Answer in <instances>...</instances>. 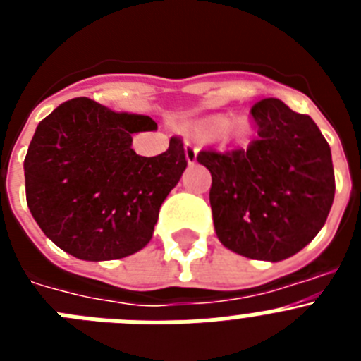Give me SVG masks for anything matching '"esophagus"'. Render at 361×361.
<instances>
[{"mask_svg":"<svg viewBox=\"0 0 361 361\" xmlns=\"http://www.w3.org/2000/svg\"><path fill=\"white\" fill-rule=\"evenodd\" d=\"M184 146H186V161L190 162V164H193V162L197 161V153H199V148H197L195 141H190V139L184 142Z\"/></svg>","mask_w":361,"mask_h":361,"instance_id":"esophagus-1","label":"esophagus"}]
</instances>
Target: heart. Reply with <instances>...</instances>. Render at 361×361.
I'll return each instance as SVG.
<instances>
[{
    "instance_id": "heart-1",
    "label": "heart",
    "mask_w": 361,
    "mask_h": 361,
    "mask_svg": "<svg viewBox=\"0 0 361 361\" xmlns=\"http://www.w3.org/2000/svg\"><path fill=\"white\" fill-rule=\"evenodd\" d=\"M204 130H206V133H209V135H213V133H222L224 137L235 139V141H242V139H245L247 133H250V126H247L245 121H229L228 117H215V119H212L206 124V128Z\"/></svg>"
}]
</instances>
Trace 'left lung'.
<instances>
[{"label": "left lung", "mask_w": 361, "mask_h": 361, "mask_svg": "<svg viewBox=\"0 0 361 361\" xmlns=\"http://www.w3.org/2000/svg\"><path fill=\"white\" fill-rule=\"evenodd\" d=\"M258 137L245 149H202L212 173L216 237L228 250L280 262L324 228L334 200L331 148L314 121L280 99L251 108Z\"/></svg>", "instance_id": "left-lung-1"}]
</instances>
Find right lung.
<instances>
[{
  "instance_id": "obj_1",
  "label": "right lung",
  "mask_w": 361,
  "mask_h": 361,
  "mask_svg": "<svg viewBox=\"0 0 361 361\" xmlns=\"http://www.w3.org/2000/svg\"><path fill=\"white\" fill-rule=\"evenodd\" d=\"M157 130L148 116L70 99L37 124L25 157L32 216L57 247L81 260H116L152 240L159 209L188 161L183 141L155 157L132 149V133Z\"/></svg>"
}]
</instances>
